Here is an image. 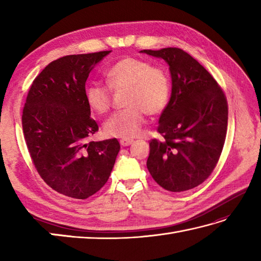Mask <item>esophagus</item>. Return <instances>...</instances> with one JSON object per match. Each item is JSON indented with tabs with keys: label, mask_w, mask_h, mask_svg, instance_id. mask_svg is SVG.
I'll list each match as a JSON object with an SVG mask.
<instances>
[{
	"label": "esophagus",
	"mask_w": 261,
	"mask_h": 261,
	"mask_svg": "<svg viewBox=\"0 0 261 261\" xmlns=\"http://www.w3.org/2000/svg\"><path fill=\"white\" fill-rule=\"evenodd\" d=\"M132 142H134V140H132V139H121V140H120V143H121V146H123V147H126V146H130Z\"/></svg>",
	"instance_id": "1"
}]
</instances>
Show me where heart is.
<instances>
[{"label": "heart", "mask_w": 261, "mask_h": 261, "mask_svg": "<svg viewBox=\"0 0 261 261\" xmlns=\"http://www.w3.org/2000/svg\"><path fill=\"white\" fill-rule=\"evenodd\" d=\"M108 85L114 91L127 88L125 105L104 123L105 135L130 139L140 134L146 114L158 115L167 108L171 85L167 71L139 57L125 56L105 70ZM86 103L97 114L107 113L112 103L110 88L92 83L85 91Z\"/></svg>", "instance_id": "obj_1"}]
</instances>
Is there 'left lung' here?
<instances>
[{"label":"left lung","instance_id":"8db88e82","mask_svg":"<svg viewBox=\"0 0 261 261\" xmlns=\"http://www.w3.org/2000/svg\"><path fill=\"white\" fill-rule=\"evenodd\" d=\"M169 65L171 96L159 118L162 139H151L147 168L169 192L192 190L218 164L228 129V102L221 86L179 48L141 50Z\"/></svg>","mask_w":261,"mask_h":261}]
</instances>
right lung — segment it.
<instances>
[{"instance_id": "1", "label": "right lung", "mask_w": 261, "mask_h": 261, "mask_svg": "<svg viewBox=\"0 0 261 261\" xmlns=\"http://www.w3.org/2000/svg\"><path fill=\"white\" fill-rule=\"evenodd\" d=\"M110 53L54 60L33 81L22 112L24 140L38 174L71 198L85 199L101 190L120 150L115 138L88 141L98 125L86 103L85 83Z\"/></svg>"}]
</instances>
